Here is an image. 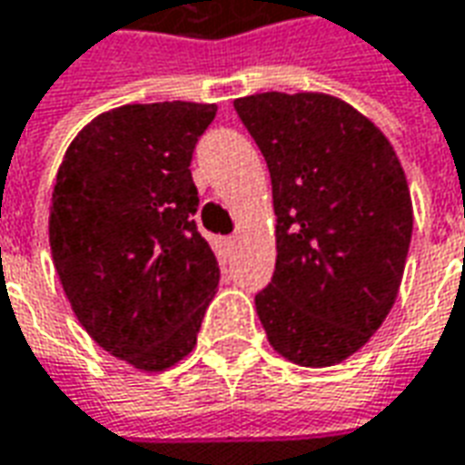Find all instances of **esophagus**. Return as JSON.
I'll return each instance as SVG.
<instances>
[{
	"label": "esophagus",
	"mask_w": 465,
	"mask_h": 465,
	"mask_svg": "<svg viewBox=\"0 0 465 465\" xmlns=\"http://www.w3.org/2000/svg\"><path fill=\"white\" fill-rule=\"evenodd\" d=\"M236 242H239V236H229V239H226V246H229V249H233V246H236Z\"/></svg>",
	"instance_id": "obj_1"
}]
</instances>
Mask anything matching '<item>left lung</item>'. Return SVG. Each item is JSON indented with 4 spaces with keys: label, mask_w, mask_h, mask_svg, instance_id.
Returning <instances> with one entry per match:
<instances>
[{
    "label": "left lung",
    "mask_w": 465,
    "mask_h": 465,
    "mask_svg": "<svg viewBox=\"0 0 465 465\" xmlns=\"http://www.w3.org/2000/svg\"><path fill=\"white\" fill-rule=\"evenodd\" d=\"M272 173L276 272L256 293L273 351L323 369L379 331L399 296L413 209L379 126L336 96L263 92L233 102Z\"/></svg>",
    "instance_id": "8db88e82"
}]
</instances>
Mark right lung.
<instances>
[{
    "label": "right lung",
    "instance_id": "add662e5",
    "mask_svg": "<svg viewBox=\"0 0 465 465\" xmlns=\"http://www.w3.org/2000/svg\"><path fill=\"white\" fill-rule=\"evenodd\" d=\"M216 104H126L76 134L56 173L49 246L86 333L134 369L196 346L219 263L193 213L192 156Z\"/></svg>",
    "mask_w": 465,
    "mask_h": 465
}]
</instances>
